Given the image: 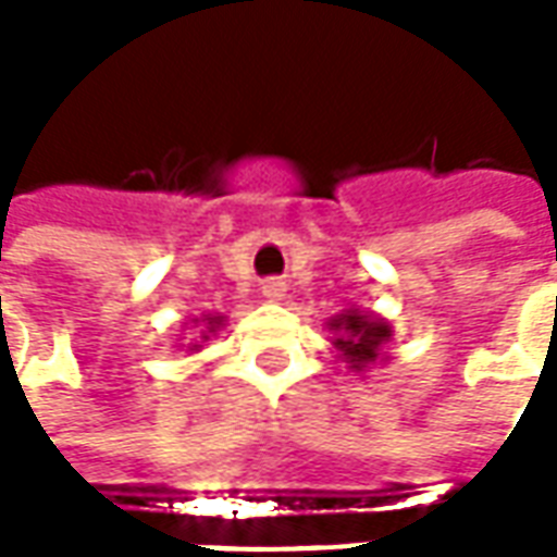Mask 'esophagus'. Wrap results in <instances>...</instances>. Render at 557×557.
<instances>
[{
  "label": "esophagus",
  "mask_w": 557,
  "mask_h": 557,
  "mask_svg": "<svg viewBox=\"0 0 557 557\" xmlns=\"http://www.w3.org/2000/svg\"><path fill=\"white\" fill-rule=\"evenodd\" d=\"M285 290H288V285H285L282 278H269V282H263V297L272 300V304L285 300Z\"/></svg>",
  "instance_id": "34e87169"
}]
</instances>
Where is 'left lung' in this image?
I'll return each mask as SVG.
<instances>
[{
	"instance_id": "8db88e82",
	"label": "left lung",
	"mask_w": 557,
	"mask_h": 557,
	"mask_svg": "<svg viewBox=\"0 0 557 557\" xmlns=\"http://www.w3.org/2000/svg\"><path fill=\"white\" fill-rule=\"evenodd\" d=\"M329 332L334 334L332 347L337 350V359L347 362L350 372H372L374 366L387 362V347L394 341V329L387 319L366 310L337 312L329 322Z\"/></svg>"
}]
</instances>
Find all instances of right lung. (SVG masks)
Instances as JSON below:
<instances>
[{
  "label": "right lung",
  "mask_w": 557,
  "mask_h": 557,
  "mask_svg": "<svg viewBox=\"0 0 557 557\" xmlns=\"http://www.w3.org/2000/svg\"><path fill=\"white\" fill-rule=\"evenodd\" d=\"M223 322H225V315H201V319H191V325H195V329L198 324H201L202 329L198 330L195 337H188V344H183L185 354H198V350L203 347V341H210V334L220 332V325H223Z\"/></svg>",
  "instance_id": "add662e5"
}]
</instances>
